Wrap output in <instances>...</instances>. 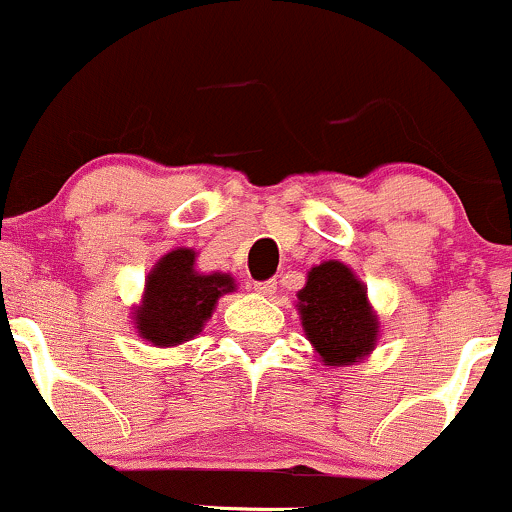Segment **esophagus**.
Returning <instances> with one entry per match:
<instances>
[{
    "label": "esophagus",
    "instance_id": "esophagus-1",
    "mask_svg": "<svg viewBox=\"0 0 512 512\" xmlns=\"http://www.w3.org/2000/svg\"><path fill=\"white\" fill-rule=\"evenodd\" d=\"M255 291L260 293V296H274L276 293V281H255Z\"/></svg>",
    "mask_w": 512,
    "mask_h": 512
}]
</instances>
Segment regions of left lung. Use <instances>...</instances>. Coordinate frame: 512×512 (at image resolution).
<instances>
[{
    "instance_id": "8db88e82",
    "label": "left lung",
    "mask_w": 512,
    "mask_h": 512,
    "mask_svg": "<svg viewBox=\"0 0 512 512\" xmlns=\"http://www.w3.org/2000/svg\"><path fill=\"white\" fill-rule=\"evenodd\" d=\"M305 337L325 366H354L375 349L380 322L363 281L344 262L330 260L308 272L298 291Z\"/></svg>"
}]
</instances>
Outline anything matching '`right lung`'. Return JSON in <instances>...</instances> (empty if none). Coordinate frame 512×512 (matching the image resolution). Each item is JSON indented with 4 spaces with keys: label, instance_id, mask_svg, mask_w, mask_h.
Wrapping results in <instances>:
<instances>
[{
    "label": "right lung",
    "instance_id": "right-lung-1",
    "mask_svg": "<svg viewBox=\"0 0 512 512\" xmlns=\"http://www.w3.org/2000/svg\"><path fill=\"white\" fill-rule=\"evenodd\" d=\"M197 252L170 250L146 276L142 303L134 308L139 337L154 346H178L202 332L223 293L236 291L231 274L197 272Z\"/></svg>",
    "mask_w": 512,
    "mask_h": 512
}]
</instances>
